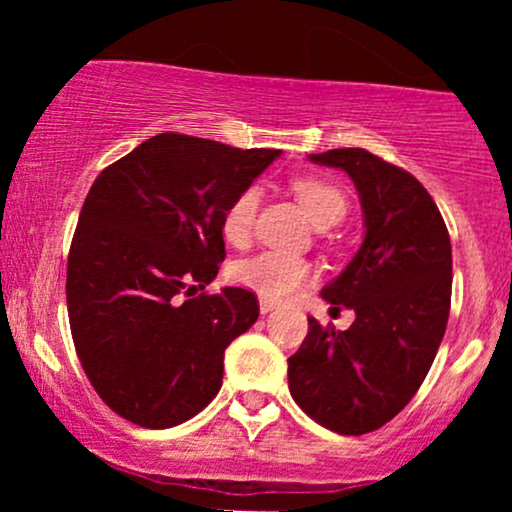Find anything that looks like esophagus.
<instances>
[{"label":"esophagus","instance_id":"1","mask_svg":"<svg viewBox=\"0 0 512 512\" xmlns=\"http://www.w3.org/2000/svg\"><path fill=\"white\" fill-rule=\"evenodd\" d=\"M274 308H276V303H272V301H264V298H262V301H260V313H262V315L272 313Z\"/></svg>","mask_w":512,"mask_h":512}]
</instances>
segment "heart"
Here are the masks:
<instances>
[{
    "label": "heart",
    "mask_w": 512,
    "mask_h": 512,
    "mask_svg": "<svg viewBox=\"0 0 512 512\" xmlns=\"http://www.w3.org/2000/svg\"><path fill=\"white\" fill-rule=\"evenodd\" d=\"M293 195L298 197L305 214L317 228H327L332 223L342 221L346 214V195L330 180L313 178H296L291 182ZM257 207H260V190L257 187H245L233 197L223 211L221 233L231 245H245L252 236V226H255ZM313 264L298 255L289 252L264 250L260 255L240 260L231 267V279L243 289L255 291L264 301H284L296 293L301 286L313 279Z\"/></svg>",
    "instance_id": "obj_1"
}]
</instances>
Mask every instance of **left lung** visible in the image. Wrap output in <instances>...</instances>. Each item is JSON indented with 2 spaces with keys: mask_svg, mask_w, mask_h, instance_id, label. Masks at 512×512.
I'll use <instances>...</instances> for the list:
<instances>
[{
  "mask_svg": "<svg viewBox=\"0 0 512 512\" xmlns=\"http://www.w3.org/2000/svg\"><path fill=\"white\" fill-rule=\"evenodd\" d=\"M354 180L366 238L322 298L356 313L337 332L308 317L289 358V390L310 419L342 436L385 426L431 370L450 315L452 248L443 216L414 175L366 149L310 154Z\"/></svg>",
  "mask_w": 512,
  "mask_h": 512,
  "instance_id": "obj_1",
  "label": "left lung"
}]
</instances>
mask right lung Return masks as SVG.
Listing matches in <instances>:
<instances>
[{"mask_svg":"<svg viewBox=\"0 0 512 512\" xmlns=\"http://www.w3.org/2000/svg\"><path fill=\"white\" fill-rule=\"evenodd\" d=\"M279 154L166 132L88 190L67 262L69 327L86 378L122 419L178 426L221 390L223 351L260 303L204 286L226 257L223 211Z\"/></svg>","mask_w":512,"mask_h":512,"instance_id":"right-lung-1","label":"right lung"}]
</instances>
